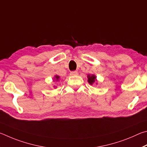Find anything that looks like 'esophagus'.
<instances>
[{
    "mask_svg": "<svg viewBox=\"0 0 147 147\" xmlns=\"http://www.w3.org/2000/svg\"><path fill=\"white\" fill-rule=\"evenodd\" d=\"M78 75V72L77 71H71L70 72V76H76Z\"/></svg>",
    "mask_w": 147,
    "mask_h": 147,
    "instance_id": "esophagus-1",
    "label": "esophagus"
}]
</instances>
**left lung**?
I'll list each match as a JSON object with an SVG mask.
<instances>
[{
	"instance_id": "8db88e82",
	"label": "left lung",
	"mask_w": 147,
	"mask_h": 147,
	"mask_svg": "<svg viewBox=\"0 0 147 147\" xmlns=\"http://www.w3.org/2000/svg\"><path fill=\"white\" fill-rule=\"evenodd\" d=\"M96 81V76L94 75H88V82L90 84L93 85Z\"/></svg>"
}]
</instances>
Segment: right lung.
Returning <instances> with one entry per match:
<instances>
[{
	"instance_id": "obj_1",
	"label": "right lung",
	"mask_w": 147,
	"mask_h": 147,
	"mask_svg": "<svg viewBox=\"0 0 147 147\" xmlns=\"http://www.w3.org/2000/svg\"><path fill=\"white\" fill-rule=\"evenodd\" d=\"M59 78H60V77H59V76H55V78L54 79H55V81H59Z\"/></svg>"
}]
</instances>
